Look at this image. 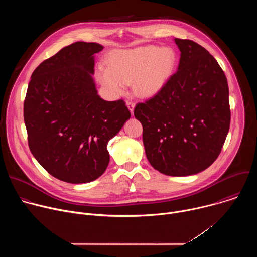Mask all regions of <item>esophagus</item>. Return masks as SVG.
<instances>
[{
	"instance_id": "1",
	"label": "esophagus",
	"mask_w": 257,
	"mask_h": 257,
	"mask_svg": "<svg viewBox=\"0 0 257 257\" xmlns=\"http://www.w3.org/2000/svg\"><path fill=\"white\" fill-rule=\"evenodd\" d=\"M126 105L128 106V108H129V111L131 112V114H133L134 107H135V103H134L132 100H127V101H126Z\"/></svg>"
}]
</instances>
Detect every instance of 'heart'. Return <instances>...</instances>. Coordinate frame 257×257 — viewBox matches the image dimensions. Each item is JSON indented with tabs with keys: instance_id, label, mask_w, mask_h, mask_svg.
Segmentation results:
<instances>
[{
	"instance_id": "obj_1",
	"label": "heart",
	"mask_w": 257,
	"mask_h": 257,
	"mask_svg": "<svg viewBox=\"0 0 257 257\" xmlns=\"http://www.w3.org/2000/svg\"><path fill=\"white\" fill-rule=\"evenodd\" d=\"M177 63L176 53L171 48L145 46L117 50L109 58V67H98V78L113 95L124 94L128 83L143 97L159 93L167 84Z\"/></svg>"
}]
</instances>
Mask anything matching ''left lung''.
I'll return each instance as SVG.
<instances>
[{
    "instance_id": "left-lung-1",
    "label": "left lung",
    "mask_w": 257,
    "mask_h": 257,
    "mask_svg": "<svg viewBox=\"0 0 257 257\" xmlns=\"http://www.w3.org/2000/svg\"><path fill=\"white\" fill-rule=\"evenodd\" d=\"M175 43L181 52L177 72L159 93L136 104L134 116L151 165L180 177L204 171L216 160L231 112L227 77L216 60L195 42Z\"/></svg>"
}]
</instances>
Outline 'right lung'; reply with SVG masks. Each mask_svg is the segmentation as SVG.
<instances>
[{
    "label": "right lung",
    "mask_w": 257,
    "mask_h": 257,
    "mask_svg": "<svg viewBox=\"0 0 257 257\" xmlns=\"http://www.w3.org/2000/svg\"><path fill=\"white\" fill-rule=\"evenodd\" d=\"M103 47L77 42L36 68L24 100L29 150L55 178L72 184L100 177L108 140L131 114L123 99H102L95 87L94 55Z\"/></svg>",
    "instance_id": "add662e5"
}]
</instances>
